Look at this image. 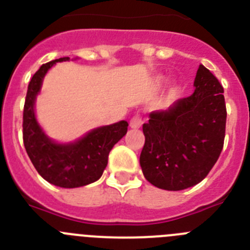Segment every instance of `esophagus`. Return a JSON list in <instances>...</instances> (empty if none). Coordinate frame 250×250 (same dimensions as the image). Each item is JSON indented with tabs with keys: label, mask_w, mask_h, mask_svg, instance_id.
Instances as JSON below:
<instances>
[{
	"label": "esophagus",
	"mask_w": 250,
	"mask_h": 250,
	"mask_svg": "<svg viewBox=\"0 0 250 250\" xmlns=\"http://www.w3.org/2000/svg\"><path fill=\"white\" fill-rule=\"evenodd\" d=\"M141 125H143V118H141V115L136 114L135 116H132L131 120H130V127H132V129H139Z\"/></svg>",
	"instance_id": "esophagus-1"
}]
</instances>
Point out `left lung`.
<instances>
[{"mask_svg": "<svg viewBox=\"0 0 250 250\" xmlns=\"http://www.w3.org/2000/svg\"><path fill=\"white\" fill-rule=\"evenodd\" d=\"M195 91L167 110L154 111L143 125L140 165L145 179L165 190H183L209 174L223 150L227 107L222 83L199 66Z\"/></svg>", "mask_w": 250, "mask_h": 250, "instance_id": "left-lung-1", "label": "left lung"}]
</instances>
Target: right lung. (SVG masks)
<instances>
[{
  "mask_svg": "<svg viewBox=\"0 0 250 250\" xmlns=\"http://www.w3.org/2000/svg\"><path fill=\"white\" fill-rule=\"evenodd\" d=\"M68 57L43 63L28 83L23 106V145L37 173L46 182L61 188H79L96 182L107 165L109 152L127 131L129 124L119 121L91 130L71 144H56L40 127L35 116V100L46 72L56 62Z\"/></svg>",
  "mask_w": 250,
  "mask_h": 250,
  "instance_id": "obj_1",
  "label": "right lung"
}]
</instances>
